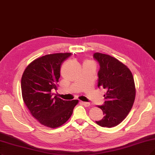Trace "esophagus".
Wrapping results in <instances>:
<instances>
[{
	"label": "esophagus",
	"instance_id": "34e87169",
	"mask_svg": "<svg viewBox=\"0 0 155 155\" xmlns=\"http://www.w3.org/2000/svg\"><path fill=\"white\" fill-rule=\"evenodd\" d=\"M82 103V104L84 106V107H89L90 106V104L89 103H88V102H81Z\"/></svg>",
	"mask_w": 155,
	"mask_h": 155
}]
</instances>
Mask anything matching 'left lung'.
I'll return each mask as SVG.
<instances>
[{
  "label": "left lung",
  "mask_w": 155,
  "mask_h": 155,
  "mask_svg": "<svg viewBox=\"0 0 155 155\" xmlns=\"http://www.w3.org/2000/svg\"><path fill=\"white\" fill-rule=\"evenodd\" d=\"M93 58L100 65L98 87L107 90L104 104L98 106L104 117L96 123L102 127H116L132 108L135 98L134 77L127 66L113 57L94 53Z\"/></svg>",
  "instance_id": "1"
}]
</instances>
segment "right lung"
<instances>
[{
    "mask_svg": "<svg viewBox=\"0 0 155 155\" xmlns=\"http://www.w3.org/2000/svg\"><path fill=\"white\" fill-rule=\"evenodd\" d=\"M71 53L48 54L33 61L21 81L22 98L34 117L46 127L55 128L70 119L78 100H64L52 93L57 90L61 67Z\"/></svg>",
    "mask_w": 155,
    "mask_h": 155,
    "instance_id": "add662e5",
    "label": "right lung"
}]
</instances>
